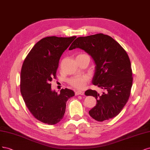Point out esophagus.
Instances as JSON below:
<instances>
[{
	"label": "esophagus",
	"mask_w": 150,
	"mask_h": 150,
	"mask_svg": "<svg viewBox=\"0 0 150 150\" xmlns=\"http://www.w3.org/2000/svg\"><path fill=\"white\" fill-rule=\"evenodd\" d=\"M75 95H84V92L82 91H75Z\"/></svg>",
	"instance_id": "1"
}]
</instances>
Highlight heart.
Segmentation results:
<instances>
[{
    "label": "heart",
    "instance_id": "b5f03b06",
    "mask_svg": "<svg viewBox=\"0 0 150 150\" xmlns=\"http://www.w3.org/2000/svg\"><path fill=\"white\" fill-rule=\"evenodd\" d=\"M89 80V76L88 75H77L72 77L69 80V83L76 89L83 88L87 84Z\"/></svg>",
    "mask_w": 150,
    "mask_h": 150
}]
</instances>
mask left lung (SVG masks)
Wrapping results in <instances>:
<instances>
[{
  "label": "left lung",
  "mask_w": 150,
  "mask_h": 150,
  "mask_svg": "<svg viewBox=\"0 0 150 150\" xmlns=\"http://www.w3.org/2000/svg\"><path fill=\"white\" fill-rule=\"evenodd\" d=\"M79 48L88 54L95 64L92 83L104 90L99 94L88 90L85 95L96 100L89 114L98 122L113 118L122 110L129 99L133 83L129 57L123 48L112 37L103 33L80 37L69 50Z\"/></svg>",
  "instance_id": "obj_1"
}]
</instances>
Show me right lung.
Returning a JSON list of instances; mask_svg holds the SVG:
<instances>
[{
    "mask_svg": "<svg viewBox=\"0 0 150 150\" xmlns=\"http://www.w3.org/2000/svg\"><path fill=\"white\" fill-rule=\"evenodd\" d=\"M76 36L47 37L33 47L24 60L21 72V92L30 112L40 122L49 125L58 123L65 112L66 103L75 95L65 88L57 93L51 89L52 79L60 57Z\"/></svg>",
    "mask_w": 150,
    "mask_h": 150,
    "instance_id": "add662e5",
    "label": "right lung"
}]
</instances>
